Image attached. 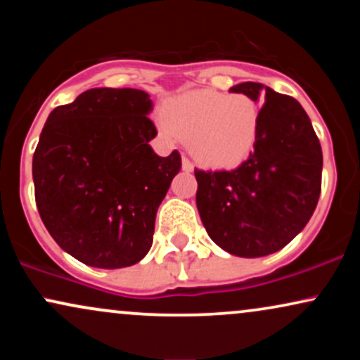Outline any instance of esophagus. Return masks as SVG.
I'll list each match as a JSON object with an SVG mask.
<instances>
[{
  "mask_svg": "<svg viewBox=\"0 0 360 360\" xmlns=\"http://www.w3.org/2000/svg\"><path fill=\"white\" fill-rule=\"evenodd\" d=\"M181 160H183V171H186V172L193 171V162L188 159V157L183 155V159H181Z\"/></svg>",
  "mask_w": 360,
  "mask_h": 360,
  "instance_id": "obj_1",
  "label": "esophagus"
}]
</instances>
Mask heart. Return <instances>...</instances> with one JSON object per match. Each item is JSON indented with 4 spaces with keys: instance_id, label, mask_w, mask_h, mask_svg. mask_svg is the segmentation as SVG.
I'll list each match as a JSON object with an SVG mask.
<instances>
[{
    "instance_id": "b5f03b06",
    "label": "heart",
    "mask_w": 360,
    "mask_h": 360,
    "mask_svg": "<svg viewBox=\"0 0 360 360\" xmlns=\"http://www.w3.org/2000/svg\"><path fill=\"white\" fill-rule=\"evenodd\" d=\"M164 118L188 140L194 159L208 167H233L257 142L260 106L243 93L189 91L167 103Z\"/></svg>"
}]
</instances>
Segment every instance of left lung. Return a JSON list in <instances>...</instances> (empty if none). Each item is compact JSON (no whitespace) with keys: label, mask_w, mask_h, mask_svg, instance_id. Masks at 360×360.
Here are the masks:
<instances>
[{"label":"left lung","mask_w":360,"mask_h":360,"mask_svg":"<svg viewBox=\"0 0 360 360\" xmlns=\"http://www.w3.org/2000/svg\"><path fill=\"white\" fill-rule=\"evenodd\" d=\"M264 84L230 93L260 100ZM257 142L233 171L194 169L196 206L210 238L238 257H264L286 247L309 221L321 191V155L307 111L295 98L266 88Z\"/></svg>","instance_id":"left-lung-1"}]
</instances>
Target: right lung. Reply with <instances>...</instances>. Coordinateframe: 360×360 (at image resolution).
Listing matches in <instances>:
<instances>
[{
	"mask_svg": "<svg viewBox=\"0 0 360 360\" xmlns=\"http://www.w3.org/2000/svg\"><path fill=\"white\" fill-rule=\"evenodd\" d=\"M146 91L94 88L49 115L32 174L45 229L91 267L120 269L150 250L155 213L181 155L148 146L157 128Z\"/></svg>",
	"mask_w": 360,
	"mask_h": 360,
	"instance_id": "obj_1",
	"label": "right lung"
}]
</instances>
